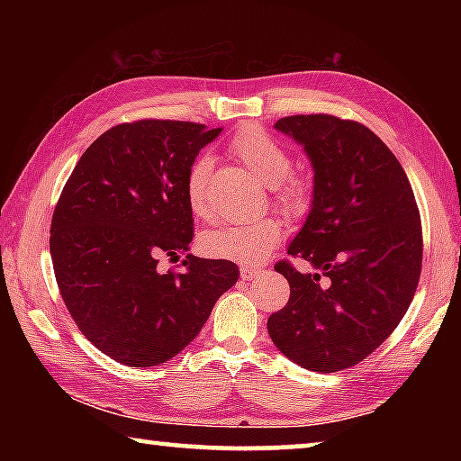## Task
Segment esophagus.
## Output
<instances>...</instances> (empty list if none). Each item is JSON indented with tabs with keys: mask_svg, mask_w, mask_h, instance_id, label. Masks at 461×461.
Instances as JSON below:
<instances>
[{
	"mask_svg": "<svg viewBox=\"0 0 461 461\" xmlns=\"http://www.w3.org/2000/svg\"><path fill=\"white\" fill-rule=\"evenodd\" d=\"M260 275H262V270L256 268V267H241L240 268V276L244 280H254V278H258Z\"/></svg>",
	"mask_w": 461,
	"mask_h": 461,
	"instance_id": "obj_1",
	"label": "esophagus"
}]
</instances>
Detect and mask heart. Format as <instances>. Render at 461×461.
Segmentation results:
<instances>
[{"mask_svg":"<svg viewBox=\"0 0 461 461\" xmlns=\"http://www.w3.org/2000/svg\"><path fill=\"white\" fill-rule=\"evenodd\" d=\"M231 152L260 178L272 186L275 199L288 213H301L307 205V186L294 178L293 160L275 138L264 130L249 128L240 131L231 142ZM213 160L201 154L191 162L185 178V194L191 212L207 220L212 217V205L207 199V181L212 175ZM283 240V225L275 217H262L246 223H225L220 228L203 231L199 246L212 258L233 260L241 264H258Z\"/></svg>","mask_w":461,"mask_h":461,"instance_id":"heart-1","label":"heart"}]
</instances>
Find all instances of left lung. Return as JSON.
Instances as JSON below:
<instances>
[{"label":"left lung","instance_id":"1","mask_svg":"<svg viewBox=\"0 0 461 461\" xmlns=\"http://www.w3.org/2000/svg\"><path fill=\"white\" fill-rule=\"evenodd\" d=\"M275 128L313 167L309 215L288 254L315 272L276 264L291 299L268 317V333L294 364L338 372L370 356L415 296L423 260L417 201L401 162L362 123L317 113Z\"/></svg>","mask_w":461,"mask_h":461}]
</instances>
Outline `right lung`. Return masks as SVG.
<instances>
[{"instance_id": "1", "label": "right lung", "mask_w": 461, "mask_h": 461, "mask_svg": "<svg viewBox=\"0 0 461 461\" xmlns=\"http://www.w3.org/2000/svg\"><path fill=\"white\" fill-rule=\"evenodd\" d=\"M221 130L170 120L120 123L83 152L60 193L50 225L59 291L85 338L115 362H168L238 283L233 262L193 254L183 272L156 268L160 256L189 249L186 170Z\"/></svg>"}]
</instances>
